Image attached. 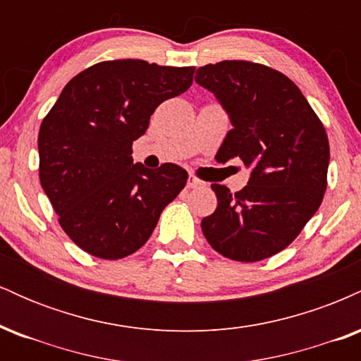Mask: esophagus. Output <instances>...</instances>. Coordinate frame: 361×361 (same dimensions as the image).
<instances>
[{"instance_id":"esophagus-1","label":"esophagus","mask_w":361,"mask_h":361,"mask_svg":"<svg viewBox=\"0 0 361 361\" xmlns=\"http://www.w3.org/2000/svg\"><path fill=\"white\" fill-rule=\"evenodd\" d=\"M202 181L197 180L195 176H188V181H186V188H197V186H200Z\"/></svg>"}]
</instances>
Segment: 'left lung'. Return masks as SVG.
<instances>
[{"label":"left lung","instance_id":"left-lung-1","mask_svg":"<svg viewBox=\"0 0 361 361\" xmlns=\"http://www.w3.org/2000/svg\"><path fill=\"white\" fill-rule=\"evenodd\" d=\"M195 81L214 93L233 123L217 161L239 157L250 169L247 185L234 195L212 185L217 209L202 219V231L226 258H270L299 235L324 198V127L295 82L267 66L222 61L198 68Z\"/></svg>","mask_w":361,"mask_h":361}]
</instances>
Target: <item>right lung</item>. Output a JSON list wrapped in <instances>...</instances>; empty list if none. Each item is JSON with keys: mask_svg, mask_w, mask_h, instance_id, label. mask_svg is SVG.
Wrapping results in <instances>:
<instances>
[{"mask_svg": "<svg viewBox=\"0 0 361 361\" xmlns=\"http://www.w3.org/2000/svg\"><path fill=\"white\" fill-rule=\"evenodd\" d=\"M195 68L105 61L64 86L39 132L40 185L64 233L103 259L132 255L185 188L188 173L132 159V142L168 98L192 86Z\"/></svg>", "mask_w": 361, "mask_h": 361, "instance_id": "1", "label": "right lung"}]
</instances>
